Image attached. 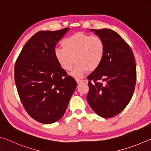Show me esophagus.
I'll return each instance as SVG.
<instances>
[{
  "label": "esophagus",
  "mask_w": 151,
  "mask_h": 151,
  "mask_svg": "<svg viewBox=\"0 0 151 151\" xmlns=\"http://www.w3.org/2000/svg\"><path fill=\"white\" fill-rule=\"evenodd\" d=\"M76 83H77L78 84H80V83H84V82H85V81H83V80H81V79H76Z\"/></svg>",
  "instance_id": "obj_1"
}]
</instances>
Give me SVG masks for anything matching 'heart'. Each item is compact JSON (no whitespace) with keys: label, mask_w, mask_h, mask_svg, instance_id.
I'll list each match as a JSON object with an SVG mask.
<instances>
[{"label":"heart","mask_w":151,"mask_h":151,"mask_svg":"<svg viewBox=\"0 0 151 151\" xmlns=\"http://www.w3.org/2000/svg\"><path fill=\"white\" fill-rule=\"evenodd\" d=\"M61 45L63 48L55 50L56 60L65 71L72 70L75 61L71 75L76 78L83 77L89 70H96L105 55L104 42L99 36L77 32L64 39Z\"/></svg>","instance_id":"1"}]
</instances>
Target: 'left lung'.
I'll use <instances>...</instances> for the list:
<instances>
[{
    "label": "left lung",
    "mask_w": 151,
    "mask_h": 151,
    "mask_svg": "<svg viewBox=\"0 0 151 151\" xmlns=\"http://www.w3.org/2000/svg\"><path fill=\"white\" fill-rule=\"evenodd\" d=\"M103 40L105 55L101 66L87 76L88 103L96 113L111 118L120 113L133 95L137 70L129 45L114 30L91 29Z\"/></svg>",
    "instance_id": "1"
}]
</instances>
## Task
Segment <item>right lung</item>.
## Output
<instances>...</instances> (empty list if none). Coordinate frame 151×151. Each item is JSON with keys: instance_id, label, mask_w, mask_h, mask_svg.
Masks as SVG:
<instances>
[{"instance_id": "add662e5", "label": "right lung", "mask_w": 151, "mask_h": 151, "mask_svg": "<svg viewBox=\"0 0 151 151\" xmlns=\"http://www.w3.org/2000/svg\"><path fill=\"white\" fill-rule=\"evenodd\" d=\"M70 29L36 33L22 48L14 65V81L27 113L43 124L64 115L77 83L55 57V47Z\"/></svg>"}]
</instances>
